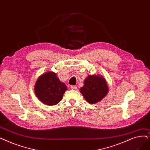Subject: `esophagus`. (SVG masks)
<instances>
[{
	"label": "esophagus",
	"mask_w": 150,
	"mask_h": 150,
	"mask_svg": "<svg viewBox=\"0 0 150 150\" xmlns=\"http://www.w3.org/2000/svg\"><path fill=\"white\" fill-rule=\"evenodd\" d=\"M70 88H71V89H74V90H75V89H76V86H74V85H72V86H70Z\"/></svg>",
	"instance_id": "34e87169"
}]
</instances>
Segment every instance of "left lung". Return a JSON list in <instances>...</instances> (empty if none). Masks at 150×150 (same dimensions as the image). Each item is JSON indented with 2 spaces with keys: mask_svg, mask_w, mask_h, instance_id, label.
Returning a JSON list of instances; mask_svg holds the SVG:
<instances>
[{
  "mask_svg": "<svg viewBox=\"0 0 150 150\" xmlns=\"http://www.w3.org/2000/svg\"><path fill=\"white\" fill-rule=\"evenodd\" d=\"M108 92L107 81L102 76L88 75L84 80V86L80 88V93L89 103L100 101Z\"/></svg>",
  "mask_w": 150,
  "mask_h": 150,
  "instance_id": "8db88e82",
  "label": "left lung"
}]
</instances>
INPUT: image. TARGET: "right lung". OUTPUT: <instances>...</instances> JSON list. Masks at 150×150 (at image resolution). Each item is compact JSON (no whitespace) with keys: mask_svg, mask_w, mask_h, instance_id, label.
<instances>
[{"mask_svg":"<svg viewBox=\"0 0 150 150\" xmlns=\"http://www.w3.org/2000/svg\"><path fill=\"white\" fill-rule=\"evenodd\" d=\"M67 89L53 71H47L38 77L34 88L35 94L42 102L48 105H54L62 99Z\"/></svg>","mask_w":150,"mask_h":150,"instance_id":"right-lung-1","label":"right lung"}]
</instances>
